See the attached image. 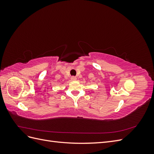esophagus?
<instances>
[{
	"mask_svg": "<svg viewBox=\"0 0 154 154\" xmlns=\"http://www.w3.org/2000/svg\"><path fill=\"white\" fill-rule=\"evenodd\" d=\"M71 80L74 81V80H76V78L75 76H72V77L71 78Z\"/></svg>",
	"mask_w": 154,
	"mask_h": 154,
	"instance_id": "esophagus-1",
	"label": "esophagus"
}]
</instances>
